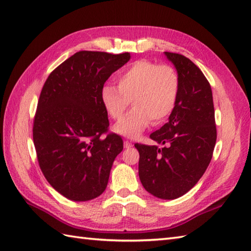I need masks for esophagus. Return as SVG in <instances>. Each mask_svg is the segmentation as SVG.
I'll list each match as a JSON object with an SVG mask.
<instances>
[{
  "mask_svg": "<svg viewBox=\"0 0 251 251\" xmlns=\"http://www.w3.org/2000/svg\"><path fill=\"white\" fill-rule=\"evenodd\" d=\"M133 146V144L130 141H125V148H130Z\"/></svg>",
  "mask_w": 251,
  "mask_h": 251,
  "instance_id": "obj_1",
  "label": "esophagus"
}]
</instances>
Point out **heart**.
Segmentation results:
<instances>
[{
	"mask_svg": "<svg viewBox=\"0 0 251 251\" xmlns=\"http://www.w3.org/2000/svg\"><path fill=\"white\" fill-rule=\"evenodd\" d=\"M118 87L105 85L101 90L103 106L114 120H120L131 101L133 108L116 125L115 131L126 137L140 136L153 124H161L174 111L179 76L171 65H159L149 60H138L118 75Z\"/></svg>",
	"mask_w": 251,
	"mask_h": 251,
	"instance_id": "b5f03b06",
	"label": "heart"
}]
</instances>
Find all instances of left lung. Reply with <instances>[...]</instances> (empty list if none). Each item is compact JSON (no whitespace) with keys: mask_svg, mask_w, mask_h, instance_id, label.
Instances as JSON below:
<instances>
[{"mask_svg":"<svg viewBox=\"0 0 251 251\" xmlns=\"http://www.w3.org/2000/svg\"><path fill=\"white\" fill-rule=\"evenodd\" d=\"M179 76L175 109L169 121L150 134L164 146L135 144L140 152L138 175L152 196L174 200L187 193L203 176L217 140L213 93L208 80L190 59L164 52Z\"/></svg>","mask_w":251,"mask_h":251,"instance_id":"8db88e82","label":"left lung"}]
</instances>
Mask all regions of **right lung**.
Instances as JSON below:
<instances>
[{
  "mask_svg": "<svg viewBox=\"0 0 251 251\" xmlns=\"http://www.w3.org/2000/svg\"><path fill=\"white\" fill-rule=\"evenodd\" d=\"M129 60V52L81 50L44 83L33 121L37 161L51 187L72 201L101 196L114 160L124 149L121 136L107 133L101 90Z\"/></svg>",
  "mask_w": 251,
  "mask_h": 251,
  "instance_id": "obj_1",
  "label": "right lung"
}]
</instances>
